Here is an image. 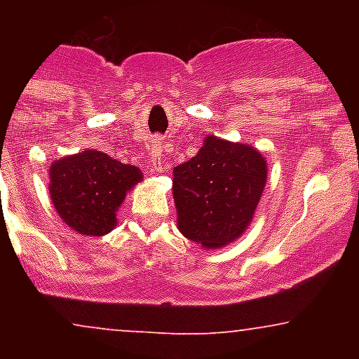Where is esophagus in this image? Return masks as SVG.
Wrapping results in <instances>:
<instances>
[{"label": "esophagus", "mask_w": 359, "mask_h": 359, "mask_svg": "<svg viewBox=\"0 0 359 359\" xmlns=\"http://www.w3.org/2000/svg\"><path fill=\"white\" fill-rule=\"evenodd\" d=\"M149 165L151 171H162L163 165V154H162V140H152L151 141V154H149Z\"/></svg>", "instance_id": "34e87169"}]
</instances>
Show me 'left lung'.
<instances>
[{
	"label": "left lung",
	"instance_id": "obj_1",
	"mask_svg": "<svg viewBox=\"0 0 359 359\" xmlns=\"http://www.w3.org/2000/svg\"><path fill=\"white\" fill-rule=\"evenodd\" d=\"M266 173L257 149L208 135L196 156L173 169L180 233L210 250L242 236L261 201Z\"/></svg>",
	"mask_w": 359,
	"mask_h": 359
}]
</instances>
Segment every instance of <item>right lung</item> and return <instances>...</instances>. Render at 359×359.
<instances>
[{"instance_id":"add662e5","label":"right lung","mask_w":359,"mask_h":359,"mask_svg":"<svg viewBox=\"0 0 359 359\" xmlns=\"http://www.w3.org/2000/svg\"><path fill=\"white\" fill-rule=\"evenodd\" d=\"M143 175L106 152L81 151L50 165V197L59 218L86 236H102L117 225V210Z\"/></svg>"}]
</instances>
